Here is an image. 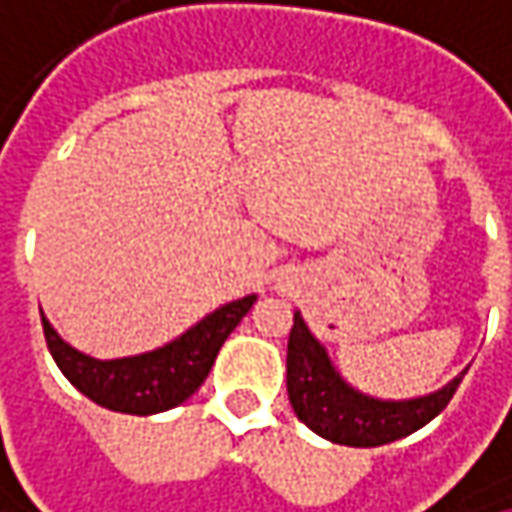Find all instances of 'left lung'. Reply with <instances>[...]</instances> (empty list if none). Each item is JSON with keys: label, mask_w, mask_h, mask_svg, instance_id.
Wrapping results in <instances>:
<instances>
[{"label": "left lung", "mask_w": 512, "mask_h": 512, "mask_svg": "<svg viewBox=\"0 0 512 512\" xmlns=\"http://www.w3.org/2000/svg\"><path fill=\"white\" fill-rule=\"evenodd\" d=\"M288 399L300 422L314 434L341 446H384L414 434L434 420L455 396L463 373L437 393L408 402H382L352 390L332 367L326 349L317 344L300 314L288 335Z\"/></svg>", "instance_id": "left-lung-1"}]
</instances>
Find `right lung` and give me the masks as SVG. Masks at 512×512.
Wrapping results in <instances>:
<instances>
[{"mask_svg":"<svg viewBox=\"0 0 512 512\" xmlns=\"http://www.w3.org/2000/svg\"><path fill=\"white\" fill-rule=\"evenodd\" d=\"M253 303L256 297L227 303L212 311L209 317H203L198 326H192L177 341L145 355L116 358V361H95L90 355L69 347L52 329V323L43 314L40 317H43L46 344L60 373L84 396H90L95 405L119 414L148 417L177 408L201 387L215 364L221 344L227 341V335L241 323V317L250 311Z\"/></svg>","mask_w":512,"mask_h":512,"instance_id":"right-lung-1","label":"right lung"}]
</instances>
